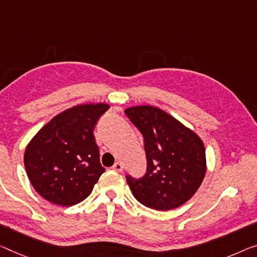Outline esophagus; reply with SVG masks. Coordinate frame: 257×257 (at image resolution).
Here are the masks:
<instances>
[{"label":"esophagus","mask_w":257,"mask_h":257,"mask_svg":"<svg viewBox=\"0 0 257 257\" xmlns=\"http://www.w3.org/2000/svg\"><path fill=\"white\" fill-rule=\"evenodd\" d=\"M113 170L114 171H117V172H121L122 171V168H123V166H122V164L121 163H115V164H114V165H113Z\"/></svg>","instance_id":"obj_1"}]
</instances>
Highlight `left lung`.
<instances>
[{"label": "left lung", "mask_w": 257, "mask_h": 257, "mask_svg": "<svg viewBox=\"0 0 257 257\" xmlns=\"http://www.w3.org/2000/svg\"><path fill=\"white\" fill-rule=\"evenodd\" d=\"M124 113L143 135L147 156L143 177L125 175L133 195L143 205L159 211L185 204L204 179L203 142L177 118L157 107H130Z\"/></svg>", "instance_id": "obj_1"}]
</instances>
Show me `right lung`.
<instances>
[{
    "label": "right lung",
    "mask_w": 257,
    "mask_h": 257,
    "mask_svg": "<svg viewBox=\"0 0 257 257\" xmlns=\"http://www.w3.org/2000/svg\"><path fill=\"white\" fill-rule=\"evenodd\" d=\"M108 108L106 104L72 107L53 117L30 142L25 170L45 200L71 206L91 194L105 172L93 129Z\"/></svg>",
    "instance_id": "right-lung-1"
}]
</instances>
